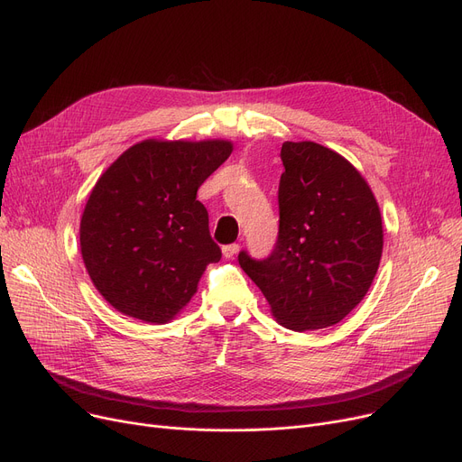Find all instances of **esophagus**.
<instances>
[{
    "mask_svg": "<svg viewBox=\"0 0 462 462\" xmlns=\"http://www.w3.org/2000/svg\"><path fill=\"white\" fill-rule=\"evenodd\" d=\"M237 253H239V245H237V244H230V245H225V247H223L225 258H234Z\"/></svg>",
    "mask_w": 462,
    "mask_h": 462,
    "instance_id": "obj_1",
    "label": "esophagus"
}]
</instances>
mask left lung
<instances>
[{
	"instance_id": "left-lung-1",
	"label": "left lung",
	"mask_w": 462,
	"mask_h": 462,
	"mask_svg": "<svg viewBox=\"0 0 462 462\" xmlns=\"http://www.w3.org/2000/svg\"><path fill=\"white\" fill-rule=\"evenodd\" d=\"M279 181V236L272 254L239 253L272 315L291 330L339 323L363 300L383 251L379 206L366 179L336 151L285 142Z\"/></svg>"
}]
</instances>
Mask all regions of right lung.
Returning a JSON list of instances; mask_svg holds the SVG:
<instances>
[{
	"mask_svg": "<svg viewBox=\"0 0 462 462\" xmlns=\"http://www.w3.org/2000/svg\"><path fill=\"white\" fill-rule=\"evenodd\" d=\"M232 149L226 139H145L97 179L79 242L94 287L116 311L164 325L190 302L220 260L196 192Z\"/></svg>",
	"mask_w": 462,
	"mask_h": 462,
	"instance_id": "add662e5",
	"label": "right lung"
}]
</instances>
